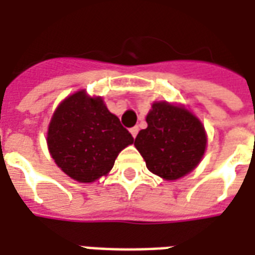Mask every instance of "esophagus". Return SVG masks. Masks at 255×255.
I'll return each mask as SVG.
<instances>
[{"label": "esophagus", "mask_w": 255, "mask_h": 255, "mask_svg": "<svg viewBox=\"0 0 255 255\" xmlns=\"http://www.w3.org/2000/svg\"><path fill=\"white\" fill-rule=\"evenodd\" d=\"M129 132H131V135L133 136V137H136V136H137V132H139V127H132L131 129H129Z\"/></svg>", "instance_id": "obj_1"}]
</instances>
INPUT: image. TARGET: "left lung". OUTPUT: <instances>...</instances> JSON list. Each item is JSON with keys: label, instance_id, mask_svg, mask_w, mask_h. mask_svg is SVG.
Instances as JSON below:
<instances>
[{"label": "left lung", "instance_id": "8db88e82", "mask_svg": "<svg viewBox=\"0 0 255 255\" xmlns=\"http://www.w3.org/2000/svg\"><path fill=\"white\" fill-rule=\"evenodd\" d=\"M148 127L137 133L135 147L152 173L177 180L197 167L206 147L205 129L188 110L167 102L153 103Z\"/></svg>", "mask_w": 255, "mask_h": 255}]
</instances>
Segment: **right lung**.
I'll list each match as a JSON object with an SVG mask.
<instances>
[{"mask_svg":"<svg viewBox=\"0 0 255 255\" xmlns=\"http://www.w3.org/2000/svg\"><path fill=\"white\" fill-rule=\"evenodd\" d=\"M132 143L131 133L102 98H90L83 91L58 106L47 132L54 161L79 182H92L107 174L119 152Z\"/></svg>","mask_w":255,"mask_h":255,"instance_id":"obj_1","label":"right lung"}]
</instances>
